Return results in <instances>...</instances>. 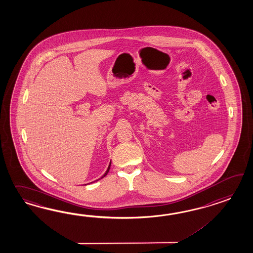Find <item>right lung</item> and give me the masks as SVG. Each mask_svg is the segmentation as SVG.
<instances>
[{
	"mask_svg": "<svg viewBox=\"0 0 253 253\" xmlns=\"http://www.w3.org/2000/svg\"><path fill=\"white\" fill-rule=\"evenodd\" d=\"M110 166H111V161H110V163H109V166H108V168H107V169H106V173H105V174H104L103 176H101L100 178H103V177H105V176H106V175H107L108 171H109V169H110ZM100 178H99V179H100ZM97 180H98V179H97ZM97 180H96V181H97Z\"/></svg>",
	"mask_w": 253,
	"mask_h": 253,
	"instance_id": "1",
	"label": "right lung"
}]
</instances>
